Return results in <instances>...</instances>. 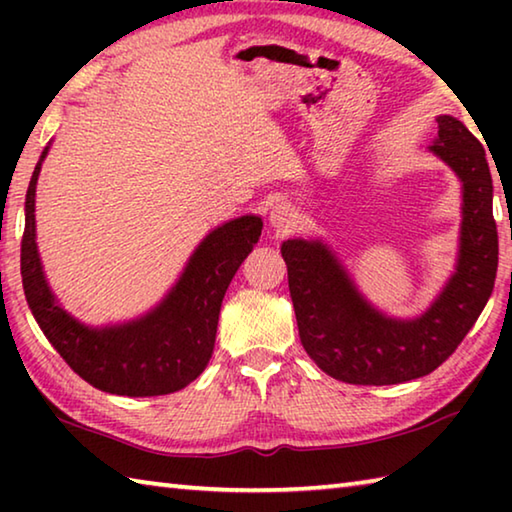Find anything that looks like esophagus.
I'll return each mask as SVG.
<instances>
[{"label":"esophagus","instance_id":"1","mask_svg":"<svg viewBox=\"0 0 512 512\" xmlns=\"http://www.w3.org/2000/svg\"><path fill=\"white\" fill-rule=\"evenodd\" d=\"M268 221L277 232H291L298 225V212L291 203H277L273 205Z\"/></svg>","mask_w":512,"mask_h":512}]
</instances>
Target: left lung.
Returning a JSON list of instances; mask_svg holds the SVG:
<instances>
[{
  "label": "left lung",
  "mask_w": 512,
  "mask_h": 512,
  "mask_svg": "<svg viewBox=\"0 0 512 512\" xmlns=\"http://www.w3.org/2000/svg\"><path fill=\"white\" fill-rule=\"evenodd\" d=\"M431 151L461 178L463 230L456 273L427 314L415 320L381 316L320 241L282 244L302 348L329 377L388 386L429 375L452 357L495 289L499 237L483 146L461 121L443 115Z\"/></svg>",
  "instance_id": "1"
}]
</instances>
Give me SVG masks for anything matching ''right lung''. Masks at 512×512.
<instances>
[{
  "mask_svg": "<svg viewBox=\"0 0 512 512\" xmlns=\"http://www.w3.org/2000/svg\"><path fill=\"white\" fill-rule=\"evenodd\" d=\"M27 189V219L20 250L22 287L38 325L76 375L115 395L151 397L185 388L212 357L225 291L262 235V219L241 216L205 237L183 277L149 316L126 325L90 329L60 309L42 275L36 248V183Z\"/></svg>",
  "mask_w": 512,
  "mask_h": 512,
  "instance_id": "add662e5",
  "label": "right lung"
}]
</instances>
